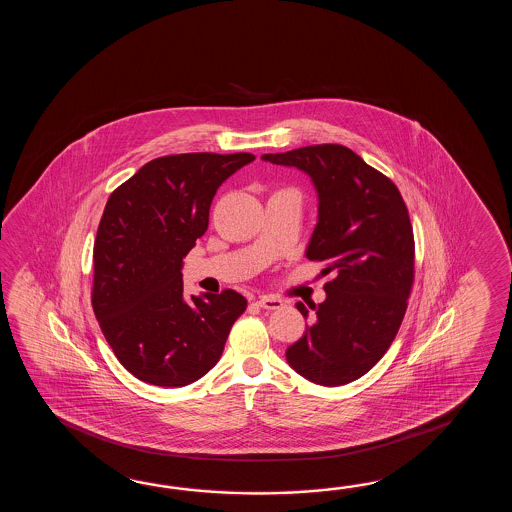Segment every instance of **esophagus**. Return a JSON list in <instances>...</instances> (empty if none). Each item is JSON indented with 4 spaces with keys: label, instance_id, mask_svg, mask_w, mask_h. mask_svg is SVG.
<instances>
[{
    "label": "esophagus",
    "instance_id": "1",
    "mask_svg": "<svg viewBox=\"0 0 512 512\" xmlns=\"http://www.w3.org/2000/svg\"><path fill=\"white\" fill-rule=\"evenodd\" d=\"M260 305L261 309H267V311H276V309H282L283 302L280 298H274V296H260V300L256 302Z\"/></svg>",
    "mask_w": 512,
    "mask_h": 512
}]
</instances>
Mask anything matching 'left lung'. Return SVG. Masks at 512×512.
<instances>
[{"instance_id":"1","label":"left lung","mask_w":512,"mask_h":512,"mask_svg":"<svg viewBox=\"0 0 512 512\" xmlns=\"http://www.w3.org/2000/svg\"><path fill=\"white\" fill-rule=\"evenodd\" d=\"M263 161L311 177L318 223L305 256L324 261L327 298L313 326L285 351L307 381L340 386L382 359L403 322L414 285V229L399 188L342 144H315ZM309 315L302 302L296 304Z\"/></svg>"}]
</instances>
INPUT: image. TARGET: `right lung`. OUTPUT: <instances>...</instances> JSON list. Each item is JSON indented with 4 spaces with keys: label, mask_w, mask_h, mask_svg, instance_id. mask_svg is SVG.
<instances>
[{
    "label": "right lung",
    "mask_w": 512,
    "mask_h": 512,
    "mask_svg": "<svg viewBox=\"0 0 512 512\" xmlns=\"http://www.w3.org/2000/svg\"><path fill=\"white\" fill-rule=\"evenodd\" d=\"M252 153L153 159L113 190L93 249L91 304L120 364L139 381L177 388L218 364L247 300L183 296V258L208 229L216 190Z\"/></svg>",
    "instance_id": "obj_1"
}]
</instances>
